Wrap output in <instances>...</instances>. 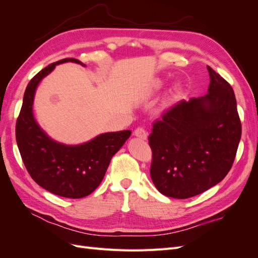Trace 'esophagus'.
<instances>
[{
	"instance_id": "1",
	"label": "esophagus",
	"mask_w": 258,
	"mask_h": 258,
	"mask_svg": "<svg viewBox=\"0 0 258 258\" xmlns=\"http://www.w3.org/2000/svg\"><path fill=\"white\" fill-rule=\"evenodd\" d=\"M134 134H135L136 137H138V138H140V139H142V140H146V139H147V132H146L145 129L142 128V127L137 128V129L135 130Z\"/></svg>"
}]
</instances>
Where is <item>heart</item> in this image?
Masks as SVG:
<instances>
[{"label":"heart","mask_w":258,"mask_h":258,"mask_svg":"<svg viewBox=\"0 0 258 258\" xmlns=\"http://www.w3.org/2000/svg\"><path fill=\"white\" fill-rule=\"evenodd\" d=\"M159 86H160V83H159V82H157V83H156V85H155V87H157V88H158Z\"/></svg>","instance_id":"heart-1"}]
</instances>
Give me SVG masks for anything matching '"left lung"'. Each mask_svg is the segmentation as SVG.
<instances>
[{
  "instance_id": "left-lung-1",
  "label": "left lung",
  "mask_w": 258,
  "mask_h": 258,
  "mask_svg": "<svg viewBox=\"0 0 258 258\" xmlns=\"http://www.w3.org/2000/svg\"><path fill=\"white\" fill-rule=\"evenodd\" d=\"M204 97L178 101L153 124L151 177L162 195L186 199L227 175L241 139V121L231 86L209 66Z\"/></svg>"
}]
</instances>
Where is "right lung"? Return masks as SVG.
<instances>
[{"mask_svg": "<svg viewBox=\"0 0 258 258\" xmlns=\"http://www.w3.org/2000/svg\"><path fill=\"white\" fill-rule=\"evenodd\" d=\"M84 63L74 58L53 62L28 84L16 122V140L29 174L46 190L61 197L88 196L102 182L113 156L131 135L130 130L107 132L80 145L53 141L38 126L33 116V101L38 84L57 64Z\"/></svg>", "mask_w": 258, "mask_h": 258, "instance_id": "add662e5", "label": "right lung"}]
</instances>
